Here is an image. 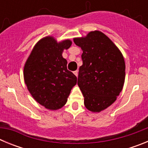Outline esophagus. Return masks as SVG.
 I'll return each mask as SVG.
<instances>
[{
  "label": "esophagus",
  "instance_id": "1",
  "mask_svg": "<svg viewBox=\"0 0 148 148\" xmlns=\"http://www.w3.org/2000/svg\"><path fill=\"white\" fill-rule=\"evenodd\" d=\"M73 73L75 74V76H78V70H75V71H74V72H73Z\"/></svg>",
  "mask_w": 148,
  "mask_h": 148
}]
</instances>
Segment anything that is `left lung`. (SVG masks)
Wrapping results in <instances>:
<instances>
[{
  "label": "left lung",
  "instance_id": "1",
  "mask_svg": "<svg viewBox=\"0 0 148 148\" xmlns=\"http://www.w3.org/2000/svg\"><path fill=\"white\" fill-rule=\"evenodd\" d=\"M74 43L83 50L78 85L84 97V105L92 112H100L113 104L122 90L125 60L112 40L99 31L74 38Z\"/></svg>",
  "mask_w": 148,
  "mask_h": 148
}]
</instances>
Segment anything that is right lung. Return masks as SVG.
Here are the masks:
<instances>
[{
  "label": "right lung",
  "mask_w": 148,
  "mask_h": 148,
  "mask_svg": "<svg viewBox=\"0 0 148 148\" xmlns=\"http://www.w3.org/2000/svg\"><path fill=\"white\" fill-rule=\"evenodd\" d=\"M70 40L58 43L52 37L39 40L32 49L23 70L24 81L32 97L49 110L66 104L77 78L66 67L63 50L71 46Z\"/></svg>",
  "instance_id": "add662e5"
}]
</instances>
